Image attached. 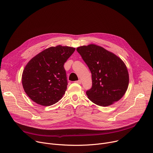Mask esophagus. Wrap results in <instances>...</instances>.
Instances as JSON below:
<instances>
[{"instance_id":"esophagus-1","label":"esophagus","mask_w":153,"mask_h":153,"mask_svg":"<svg viewBox=\"0 0 153 153\" xmlns=\"http://www.w3.org/2000/svg\"><path fill=\"white\" fill-rule=\"evenodd\" d=\"M75 82H76V83H77V84H81V81L80 79H79V80H78V81H75Z\"/></svg>"}]
</instances>
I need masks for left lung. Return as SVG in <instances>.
I'll list each match as a JSON object with an SVG mask.
<instances>
[{
	"label": "left lung",
	"instance_id": "obj_1",
	"mask_svg": "<svg viewBox=\"0 0 153 153\" xmlns=\"http://www.w3.org/2000/svg\"><path fill=\"white\" fill-rule=\"evenodd\" d=\"M92 74V88L86 91L89 99L98 106H108L125 94L129 75L123 61L104 48L90 44L76 48Z\"/></svg>",
	"mask_w": 153,
	"mask_h": 153
}]
</instances>
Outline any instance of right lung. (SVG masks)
Instances as JSON below:
<instances>
[{
    "label": "right lung",
    "instance_id": "1",
    "mask_svg": "<svg viewBox=\"0 0 153 153\" xmlns=\"http://www.w3.org/2000/svg\"><path fill=\"white\" fill-rule=\"evenodd\" d=\"M75 50L67 46L52 47L28 62L22 82L25 93L34 102L47 106L61 99L68 84L64 65Z\"/></svg>",
    "mask_w": 153,
    "mask_h": 153
}]
</instances>
